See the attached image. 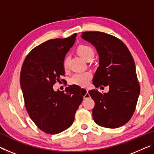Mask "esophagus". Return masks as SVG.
<instances>
[{
	"instance_id": "esophagus-1",
	"label": "esophagus",
	"mask_w": 154,
	"mask_h": 154,
	"mask_svg": "<svg viewBox=\"0 0 154 154\" xmlns=\"http://www.w3.org/2000/svg\"><path fill=\"white\" fill-rule=\"evenodd\" d=\"M80 92L83 94V98L84 99L88 98L90 96V95L88 94V90L87 89H81Z\"/></svg>"
}]
</instances>
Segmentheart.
Here are the masks:
<instances>
[{
  "instance_id": "heart-1",
  "label": "heart",
  "mask_w": 154,
  "mask_h": 154,
  "mask_svg": "<svg viewBox=\"0 0 154 154\" xmlns=\"http://www.w3.org/2000/svg\"><path fill=\"white\" fill-rule=\"evenodd\" d=\"M77 51L78 54L85 60L89 58H93L94 56V51L93 48L87 45H79L77 48ZM68 63H69V58L68 57H65L62 61V66L65 70L67 69ZM92 77V74L90 72H77L70 78L69 83L71 85H78L80 87H85L88 85Z\"/></svg>"
}]
</instances>
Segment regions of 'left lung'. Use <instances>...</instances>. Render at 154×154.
<instances>
[{
	"label": "left lung",
	"mask_w": 154,
	"mask_h": 154,
	"mask_svg": "<svg viewBox=\"0 0 154 154\" xmlns=\"http://www.w3.org/2000/svg\"><path fill=\"white\" fill-rule=\"evenodd\" d=\"M82 38L95 47L99 66L93 78L96 88L109 85L107 93L89 91L95 102L93 119L99 126L116 128L133 115L140 93L134 59L126 45L116 36L102 32H83Z\"/></svg>",
	"instance_id": "obj_1"
}]
</instances>
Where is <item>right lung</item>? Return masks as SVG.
I'll return each instance as SVG.
<instances>
[{
  "label": "right lung",
  "mask_w": 154,
  "mask_h": 154,
  "mask_svg": "<svg viewBox=\"0 0 154 154\" xmlns=\"http://www.w3.org/2000/svg\"><path fill=\"white\" fill-rule=\"evenodd\" d=\"M77 33L65 38L47 41L34 48L23 62L20 85L25 106L37 127L50 134H58L71 126L83 94L78 85L57 92L53 85L64 75L62 61L74 45Z\"/></svg>",
  "instance_id": "right-lung-1"
}]
</instances>
